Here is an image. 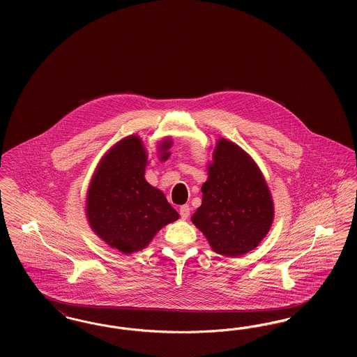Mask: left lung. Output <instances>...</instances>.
<instances>
[{
  "label": "left lung",
  "instance_id": "left-lung-1",
  "mask_svg": "<svg viewBox=\"0 0 357 357\" xmlns=\"http://www.w3.org/2000/svg\"><path fill=\"white\" fill-rule=\"evenodd\" d=\"M169 149L170 144L160 159L169 156ZM147 165L142 139L126 136L100 159L86 191L85 215L91 229L124 255L143 250L162 227L179 218L165 194L146 181Z\"/></svg>",
  "mask_w": 357,
  "mask_h": 357
}]
</instances>
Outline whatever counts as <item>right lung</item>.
I'll return each mask as SVG.
<instances>
[{
	"mask_svg": "<svg viewBox=\"0 0 357 357\" xmlns=\"http://www.w3.org/2000/svg\"><path fill=\"white\" fill-rule=\"evenodd\" d=\"M202 204L191 222L218 255L239 257L255 249L274 220L269 186L249 153L221 137L207 165Z\"/></svg>",
	"mask_w": 357,
	"mask_h": 357,
	"instance_id": "add662e5",
	"label": "right lung"
}]
</instances>
